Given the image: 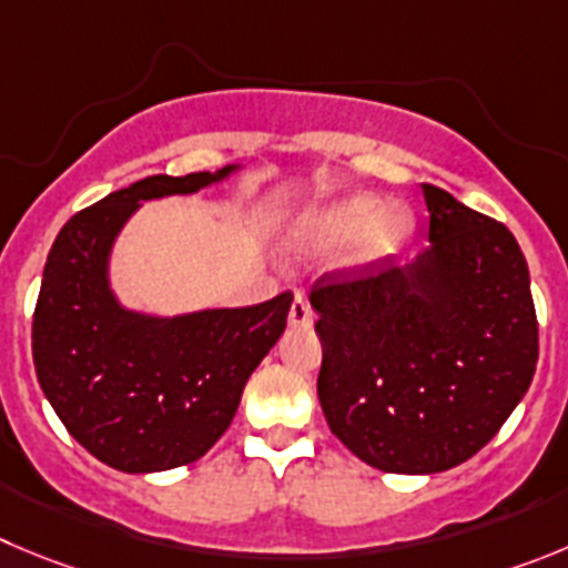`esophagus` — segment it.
<instances>
[{"mask_svg":"<svg viewBox=\"0 0 568 568\" xmlns=\"http://www.w3.org/2000/svg\"><path fill=\"white\" fill-rule=\"evenodd\" d=\"M288 322L294 327L314 325V308H311L308 300H305V294H300V291L294 294V305H291V311H288Z\"/></svg>","mask_w":568,"mask_h":568,"instance_id":"1","label":"esophagus"}]
</instances>
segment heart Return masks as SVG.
Returning a JSON list of instances; mask_svg holds the SVG:
<instances>
[{"instance_id":"b5f03b06","label":"heart","mask_w":568,"mask_h":568,"mask_svg":"<svg viewBox=\"0 0 568 568\" xmlns=\"http://www.w3.org/2000/svg\"><path fill=\"white\" fill-rule=\"evenodd\" d=\"M378 209L381 201L373 195L338 201L302 221L296 226V237L311 246H333V243H347L358 237V257H384L409 237L415 221L404 206H386L381 213Z\"/></svg>"}]
</instances>
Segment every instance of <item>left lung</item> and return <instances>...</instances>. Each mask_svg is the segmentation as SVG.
<instances>
[{
	"label": "left lung",
	"instance_id": "8db88e82",
	"mask_svg": "<svg viewBox=\"0 0 568 568\" xmlns=\"http://www.w3.org/2000/svg\"><path fill=\"white\" fill-rule=\"evenodd\" d=\"M428 246L325 274L316 381L331 432L386 474H439L481 452L538 364L529 268L513 232L423 184Z\"/></svg>",
	"mask_w": 568,
	"mask_h": 568
}]
</instances>
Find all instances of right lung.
Wrapping results in <instances>:
<instances>
[{"label": "right lung", "instance_id": "1", "mask_svg": "<svg viewBox=\"0 0 568 568\" xmlns=\"http://www.w3.org/2000/svg\"><path fill=\"white\" fill-rule=\"evenodd\" d=\"M237 171L148 176L63 224L33 314V364L47 400L92 457L153 474L204 457L230 428L243 386L283 336L291 291L248 308L148 316L120 305L109 257L142 201L199 193Z\"/></svg>", "mask_w": 568, "mask_h": 568}]
</instances>
